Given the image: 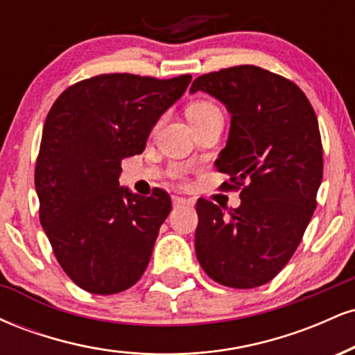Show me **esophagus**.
Wrapping results in <instances>:
<instances>
[{
    "mask_svg": "<svg viewBox=\"0 0 355 355\" xmlns=\"http://www.w3.org/2000/svg\"><path fill=\"white\" fill-rule=\"evenodd\" d=\"M172 200H173L175 207H183V205H189L190 203V200H187V198H183V197H173Z\"/></svg>",
    "mask_w": 355,
    "mask_h": 355,
    "instance_id": "esophagus-1",
    "label": "esophagus"
}]
</instances>
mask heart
Returning a JSON list of instances; mask_svg holds the SVG:
<instances>
[{"mask_svg": "<svg viewBox=\"0 0 355 355\" xmlns=\"http://www.w3.org/2000/svg\"><path fill=\"white\" fill-rule=\"evenodd\" d=\"M187 116H189L191 125H195V123H200V121L210 120V118H214V116H222V110H220L217 105L210 100H195V101H191V103L189 105V108H187ZM160 121H157L155 128L160 125ZM187 170L189 168L182 165V166H177V168L173 170V173L177 175V177L183 178L187 175Z\"/></svg>", "mask_w": 355, "mask_h": 355, "instance_id": "1", "label": "heart"}]
</instances>
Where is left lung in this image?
<instances>
[{
  "label": "left lung",
  "instance_id": "8db88e82",
  "mask_svg": "<svg viewBox=\"0 0 355 355\" xmlns=\"http://www.w3.org/2000/svg\"><path fill=\"white\" fill-rule=\"evenodd\" d=\"M209 93L230 112L217 168L239 209L198 198L195 252L205 274L232 288L270 282L299 247L317 207L324 173L319 121L294 81L254 64L205 73L190 92Z\"/></svg>",
  "mask_w": 355,
  "mask_h": 355
}]
</instances>
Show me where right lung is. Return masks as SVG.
I'll return each mask as SVG.
<instances>
[{"label": "right lung", "instance_id": "1", "mask_svg": "<svg viewBox=\"0 0 355 355\" xmlns=\"http://www.w3.org/2000/svg\"><path fill=\"white\" fill-rule=\"evenodd\" d=\"M190 81L105 73L53 103L35 168L40 222L64 274L83 291L118 294L144 275L172 198L162 189L150 197L121 189V160L144 152Z\"/></svg>", "mask_w": 355, "mask_h": 355}]
</instances>
